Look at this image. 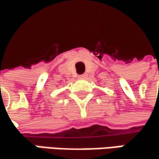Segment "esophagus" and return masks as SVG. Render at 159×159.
Masks as SVG:
<instances>
[{
    "label": "esophagus",
    "mask_w": 159,
    "mask_h": 159,
    "mask_svg": "<svg viewBox=\"0 0 159 159\" xmlns=\"http://www.w3.org/2000/svg\"><path fill=\"white\" fill-rule=\"evenodd\" d=\"M86 77V75H79V78H81V79H84V78H85Z\"/></svg>",
    "instance_id": "1"
}]
</instances>
